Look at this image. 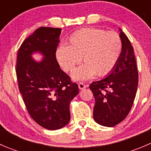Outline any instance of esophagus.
Wrapping results in <instances>:
<instances>
[{"label":"esophagus","instance_id":"1","mask_svg":"<svg viewBox=\"0 0 151 151\" xmlns=\"http://www.w3.org/2000/svg\"><path fill=\"white\" fill-rule=\"evenodd\" d=\"M78 87L80 90H83V89H84V88H86L87 85H85L83 83H79Z\"/></svg>","mask_w":151,"mask_h":151}]
</instances>
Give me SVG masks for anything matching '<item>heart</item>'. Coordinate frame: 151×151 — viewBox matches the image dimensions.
<instances>
[{"mask_svg":"<svg viewBox=\"0 0 151 151\" xmlns=\"http://www.w3.org/2000/svg\"><path fill=\"white\" fill-rule=\"evenodd\" d=\"M122 49V40L116 32L84 28L72 33L67 45L57 49L55 57L66 72H71L82 59L84 63L74 71L72 77L75 80H86L96 74L101 77L109 74L118 63Z\"/></svg>","mask_w":151,"mask_h":151,"instance_id":"heart-1","label":"heart"}]
</instances>
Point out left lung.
<instances>
[{"mask_svg": "<svg viewBox=\"0 0 151 151\" xmlns=\"http://www.w3.org/2000/svg\"><path fill=\"white\" fill-rule=\"evenodd\" d=\"M119 30L123 49L118 63L107 77L93 82L89 87L96 100L94 120L106 127H113L126 118L133 105L138 85L133 47L122 30Z\"/></svg>", "mask_w": 151, "mask_h": 151, "instance_id": "obj_1", "label": "left lung"}]
</instances>
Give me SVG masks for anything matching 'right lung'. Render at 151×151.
<instances>
[{
    "mask_svg": "<svg viewBox=\"0 0 151 151\" xmlns=\"http://www.w3.org/2000/svg\"><path fill=\"white\" fill-rule=\"evenodd\" d=\"M60 33V28H37L22 42L17 56V78L25 106L31 118L49 130L68 124L70 102L79 93L78 85L56 59ZM36 51L44 56L40 62L32 58Z\"/></svg>",
    "mask_w": 151,
    "mask_h": 151,
    "instance_id": "1",
    "label": "right lung"
}]
</instances>
